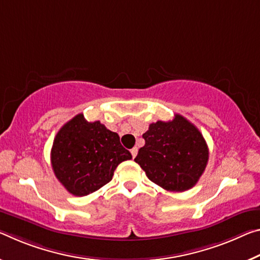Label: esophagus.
I'll return each mask as SVG.
<instances>
[{
	"mask_svg": "<svg viewBox=\"0 0 260 260\" xmlns=\"http://www.w3.org/2000/svg\"><path fill=\"white\" fill-rule=\"evenodd\" d=\"M131 154H132V156H133V158H135V156L138 155V148H137V147H134L133 149L131 150Z\"/></svg>",
	"mask_w": 260,
	"mask_h": 260,
	"instance_id": "1",
	"label": "esophagus"
}]
</instances>
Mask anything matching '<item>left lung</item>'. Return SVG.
I'll list each match as a JSON object with an SVG mask.
<instances>
[{
  "instance_id": "obj_1",
  "label": "left lung",
  "mask_w": 260,
  "mask_h": 260,
  "mask_svg": "<svg viewBox=\"0 0 260 260\" xmlns=\"http://www.w3.org/2000/svg\"><path fill=\"white\" fill-rule=\"evenodd\" d=\"M145 146L134 158L152 183L167 191L192 188L208 162V147L200 131L180 114L171 121L150 123Z\"/></svg>"
}]
</instances>
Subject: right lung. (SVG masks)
Here are the masks:
<instances>
[{
    "instance_id": "add662e5",
    "label": "right lung",
    "mask_w": 260,
    "mask_h": 260,
    "mask_svg": "<svg viewBox=\"0 0 260 260\" xmlns=\"http://www.w3.org/2000/svg\"><path fill=\"white\" fill-rule=\"evenodd\" d=\"M131 152L119 135L101 123L89 122L80 113L61 127L51 150L54 175L69 193L84 197L108 184Z\"/></svg>"
}]
</instances>
